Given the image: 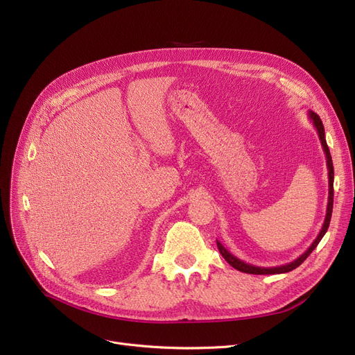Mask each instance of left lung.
I'll return each mask as SVG.
<instances>
[{
  "label": "left lung",
  "instance_id": "1",
  "mask_svg": "<svg viewBox=\"0 0 355 355\" xmlns=\"http://www.w3.org/2000/svg\"><path fill=\"white\" fill-rule=\"evenodd\" d=\"M307 116L309 119L311 121V123H313V126L318 131V135H319V139L322 143V147H323V151H324V155H326V166H328V179H329V195H328V207H326V216H324V221H323V225L322 229L318 234V237L315 239V242L310 245V248L303 253L300 254L299 258L294 259L293 262L290 263H286V265H281V266H272V268H263V266H254V265H250V263H246L243 262L242 259L236 258L233 253H230L229 250H227L218 240H217V246H218V250L220 253L223 254V258L229 262L233 268H236L237 271L240 272H246V274H254V275H269V274H286V272H290L293 271V269H295L297 266H300L306 258L309 257V254L315 250V248L319 245V242L322 240V237L324 236V233L328 232V227H329V223H331V217H332V208H334V164H332V157H331V153H329V148H328V144H326V138H324V128H323V123L319 118V115H316L315 112L309 110L307 112Z\"/></svg>",
  "mask_w": 355,
  "mask_h": 355
}]
</instances>
